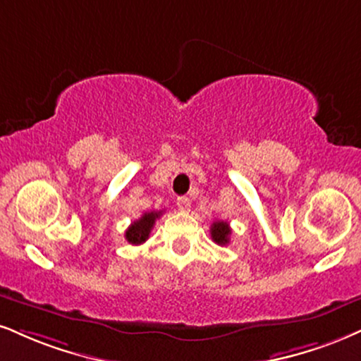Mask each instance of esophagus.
<instances>
[{"instance_id":"34e87169","label":"esophagus","mask_w":361,"mask_h":361,"mask_svg":"<svg viewBox=\"0 0 361 361\" xmlns=\"http://www.w3.org/2000/svg\"><path fill=\"white\" fill-rule=\"evenodd\" d=\"M177 207H179L180 211H189V207H190L189 197H185V195H180V197H177Z\"/></svg>"}]
</instances>
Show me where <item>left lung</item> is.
<instances>
[{
	"mask_svg": "<svg viewBox=\"0 0 361 361\" xmlns=\"http://www.w3.org/2000/svg\"><path fill=\"white\" fill-rule=\"evenodd\" d=\"M229 235H231L229 222H226V221L212 222L211 238L216 244H219V246H226V244L229 243Z\"/></svg>",
	"mask_w": 361,
	"mask_h": 361,
	"instance_id": "1",
	"label": "left lung"
}]
</instances>
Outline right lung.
Instances as JSON below:
<instances>
[{
	"instance_id": "right-lung-1",
	"label": "right lung",
	"mask_w": 361,
	"mask_h": 361,
	"mask_svg": "<svg viewBox=\"0 0 361 361\" xmlns=\"http://www.w3.org/2000/svg\"><path fill=\"white\" fill-rule=\"evenodd\" d=\"M160 214H162V211L144 212L140 219L133 221L132 224L128 226V229L126 231L127 241L130 244H135V246H139V244L145 243L147 239H149L150 231H152L155 221L159 219Z\"/></svg>"
}]
</instances>
